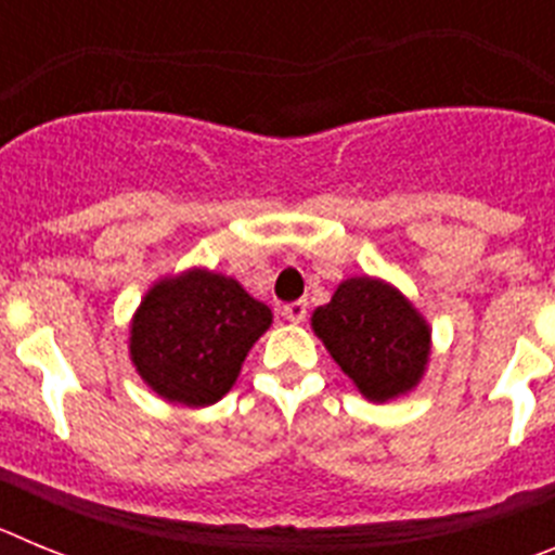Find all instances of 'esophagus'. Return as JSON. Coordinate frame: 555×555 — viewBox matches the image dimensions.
I'll list each match as a JSON object with an SVG mask.
<instances>
[{
  "label": "esophagus",
  "instance_id": "34e87169",
  "mask_svg": "<svg viewBox=\"0 0 555 555\" xmlns=\"http://www.w3.org/2000/svg\"><path fill=\"white\" fill-rule=\"evenodd\" d=\"M306 313H308V306L302 300L297 302H288V306H283V317H286L292 325H300L302 320H306Z\"/></svg>",
  "mask_w": 555,
  "mask_h": 555
}]
</instances>
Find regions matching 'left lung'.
<instances>
[{"label": "left lung", "mask_w": 555, "mask_h": 555, "mask_svg": "<svg viewBox=\"0 0 555 555\" xmlns=\"http://www.w3.org/2000/svg\"><path fill=\"white\" fill-rule=\"evenodd\" d=\"M313 333L356 389L386 403L423 380L430 358V325L400 288L380 278H347L331 302L311 313Z\"/></svg>", "instance_id": "left-lung-1"}]
</instances>
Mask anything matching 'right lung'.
Instances as JSON below:
<instances>
[{
    "label": "right lung",
    "mask_w": 555,
    "mask_h": 555,
    "mask_svg": "<svg viewBox=\"0 0 555 555\" xmlns=\"http://www.w3.org/2000/svg\"><path fill=\"white\" fill-rule=\"evenodd\" d=\"M272 325V311L235 278L185 269L160 278L130 322V361L166 403H219L244 358Z\"/></svg>",
    "instance_id": "1"
}]
</instances>
